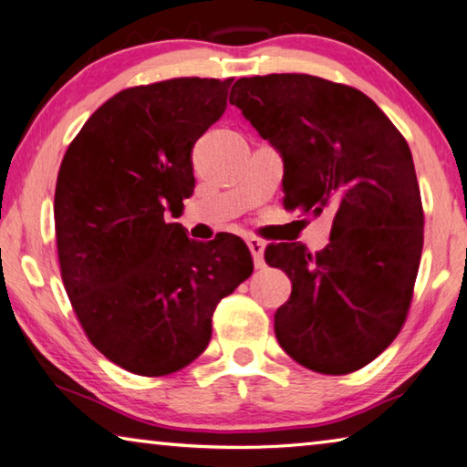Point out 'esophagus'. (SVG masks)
I'll list each match as a JSON object with an SVG mask.
<instances>
[{
	"mask_svg": "<svg viewBox=\"0 0 467 467\" xmlns=\"http://www.w3.org/2000/svg\"><path fill=\"white\" fill-rule=\"evenodd\" d=\"M247 244H249V249H251L253 261H255V267L265 265V259H263V249H265V243H263L261 239H257V236H251V239H247Z\"/></svg>",
	"mask_w": 467,
	"mask_h": 467,
	"instance_id": "1",
	"label": "esophagus"
}]
</instances>
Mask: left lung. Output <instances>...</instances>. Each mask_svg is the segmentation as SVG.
Returning a JSON list of instances; mask_svg holds the SVG:
<instances>
[{
    "label": "left lung",
    "mask_w": 467,
    "mask_h": 467,
    "mask_svg": "<svg viewBox=\"0 0 467 467\" xmlns=\"http://www.w3.org/2000/svg\"><path fill=\"white\" fill-rule=\"evenodd\" d=\"M231 104L284 157V208L335 214L317 255L265 249L292 279L275 337L294 361L327 376L366 368L394 341L422 253L420 190L400 130L359 89L306 73L241 78Z\"/></svg>",
    "instance_id": "1"
}]
</instances>
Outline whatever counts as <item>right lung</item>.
Instances as JSON below:
<instances>
[{
  "label": "right lung",
  "mask_w": 467,
  "mask_h": 467,
  "mask_svg": "<svg viewBox=\"0 0 467 467\" xmlns=\"http://www.w3.org/2000/svg\"><path fill=\"white\" fill-rule=\"evenodd\" d=\"M233 78L122 89L67 149L55 190L61 277L91 345L137 376L180 371L210 343L212 315L253 274L239 236L196 243L167 223L193 193L192 149Z\"/></svg>",
  "instance_id": "right-lung-1"
}]
</instances>
